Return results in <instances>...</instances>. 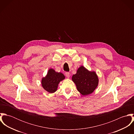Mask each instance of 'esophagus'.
Wrapping results in <instances>:
<instances>
[{"mask_svg": "<svg viewBox=\"0 0 134 134\" xmlns=\"http://www.w3.org/2000/svg\"><path fill=\"white\" fill-rule=\"evenodd\" d=\"M65 74V76L67 77L68 78H69L70 77V74L69 72H66Z\"/></svg>", "mask_w": 134, "mask_h": 134, "instance_id": "esophagus-1", "label": "esophagus"}]
</instances>
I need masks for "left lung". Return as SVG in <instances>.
<instances>
[{
	"mask_svg": "<svg viewBox=\"0 0 134 134\" xmlns=\"http://www.w3.org/2000/svg\"><path fill=\"white\" fill-rule=\"evenodd\" d=\"M72 80L77 90L82 96H88L95 90L98 84V78L94 71H89L84 66H80L76 74L72 76Z\"/></svg>",
	"mask_w": 134,
	"mask_h": 134,
	"instance_id": "8db88e82",
	"label": "left lung"
}]
</instances>
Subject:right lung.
Segmentation results:
<instances>
[{
    "instance_id": "1",
    "label": "right lung",
    "mask_w": 134,
    "mask_h": 134,
    "mask_svg": "<svg viewBox=\"0 0 134 134\" xmlns=\"http://www.w3.org/2000/svg\"><path fill=\"white\" fill-rule=\"evenodd\" d=\"M64 78L65 76L62 73L56 72L54 69H50L46 76L42 79V86L46 91L53 93L57 91L59 82Z\"/></svg>"
}]
</instances>
